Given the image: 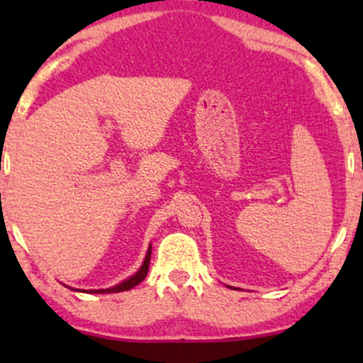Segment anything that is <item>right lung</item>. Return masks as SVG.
<instances>
[{"label":"right lung","instance_id":"right-lung-1","mask_svg":"<svg viewBox=\"0 0 363 363\" xmlns=\"http://www.w3.org/2000/svg\"><path fill=\"white\" fill-rule=\"evenodd\" d=\"M150 256H152V245L148 247V252L147 256H145V261L143 264H141V268L136 272L133 277L126 278L124 281L118 283V285L111 286V289H101V290H82V289H73V286H68L69 290H74V291H83V294H118V291H126V290H131L133 286H136L138 283H141L145 280V277H147L148 273V266H150Z\"/></svg>","mask_w":363,"mask_h":363}]
</instances>
